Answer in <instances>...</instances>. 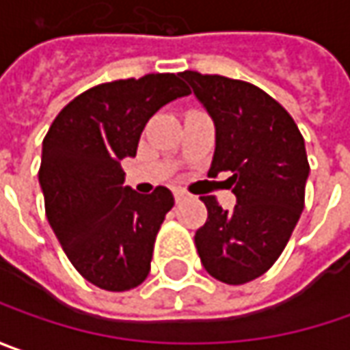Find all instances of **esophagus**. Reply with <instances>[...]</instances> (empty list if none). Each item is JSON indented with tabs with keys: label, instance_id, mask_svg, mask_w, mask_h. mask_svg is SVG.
Here are the masks:
<instances>
[{
	"label": "esophagus",
	"instance_id": "esophagus-1",
	"mask_svg": "<svg viewBox=\"0 0 350 350\" xmlns=\"http://www.w3.org/2000/svg\"><path fill=\"white\" fill-rule=\"evenodd\" d=\"M186 198H188V193H186L184 190H176L174 191V200L178 202V204H180L182 200H186Z\"/></svg>",
	"mask_w": 350,
	"mask_h": 350
}]
</instances>
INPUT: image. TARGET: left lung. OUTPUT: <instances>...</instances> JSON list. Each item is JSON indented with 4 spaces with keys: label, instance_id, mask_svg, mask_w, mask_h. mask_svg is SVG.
<instances>
[{
    "label": "left lung",
    "instance_id": "obj_1",
    "mask_svg": "<svg viewBox=\"0 0 350 350\" xmlns=\"http://www.w3.org/2000/svg\"><path fill=\"white\" fill-rule=\"evenodd\" d=\"M215 125L209 176L235 193L233 211L204 196L207 221L196 231L204 268L225 284H247L278 260L304 209L310 164L290 113L260 88L186 70L180 74Z\"/></svg>",
    "mask_w": 350,
    "mask_h": 350
}]
</instances>
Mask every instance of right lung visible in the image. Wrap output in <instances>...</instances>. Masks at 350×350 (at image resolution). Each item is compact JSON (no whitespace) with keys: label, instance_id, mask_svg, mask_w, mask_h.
Masks as SVG:
<instances>
[{"label":"right lung","instance_id":"add662e5","mask_svg":"<svg viewBox=\"0 0 350 350\" xmlns=\"http://www.w3.org/2000/svg\"><path fill=\"white\" fill-rule=\"evenodd\" d=\"M180 74H146L90 88L56 115L42 141L38 182L46 219L74 268L101 290L143 284L174 196L123 186L121 160L137 154L146 121L188 96Z\"/></svg>","mask_w":350,"mask_h":350}]
</instances>
